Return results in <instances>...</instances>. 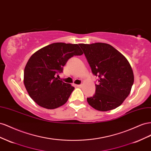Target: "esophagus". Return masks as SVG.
Returning <instances> with one entry per match:
<instances>
[{"label":"esophagus","instance_id":"esophagus-1","mask_svg":"<svg viewBox=\"0 0 151 151\" xmlns=\"http://www.w3.org/2000/svg\"><path fill=\"white\" fill-rule=\"evenodd\" d=\"M82 84H80V85H76V87H82Z\"/></svg>","mask_w":151,"mask_h":151}]
</instances>
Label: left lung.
Instances as JSON below:
<instances>
[{
	"label": "left lung",
	"mask_w": 151,
	"mask_h": 151,
	"mask_svg": "<svg viewBox=\"0 0 151 151\" xmlns=\"http://www.w3.org/2000/svg\"><path fill=\"white\" fill-rule=\"evenodd\" d=\"M91 68L98 77L96 92L87 99L89 105L101 111L114 109L130 94L134 81L132 67L124 55L105 43L79 44Z\"/></svg>",
	"instance_id": "obj_1"
}]
</instances>
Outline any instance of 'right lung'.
Here are the masks:
<instances>
[{
	"label": "right lung",
	"mask_w": 151,
	"mask_h": 151,
	"mask_svg": "<svg viewBox=\"0 0 151 151\" xmlns=\"http://www.w3.org/2000/svg\"><path fill=\"white\" fill-rule=\"evenodd\" d=\"M83 52L78 44L53 43L34 53L25 66L24 84L32 99L46 109H55L68 101L75 88L56 78L67 61Z\"/></svg>",
	"instance_id": "add662e5"
}]
</instances>
